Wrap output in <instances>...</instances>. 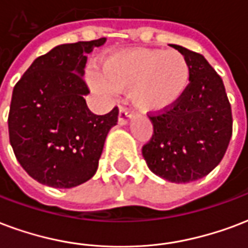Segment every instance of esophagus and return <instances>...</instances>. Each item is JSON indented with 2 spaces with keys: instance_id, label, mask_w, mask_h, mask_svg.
<instances>
[{
  "instance_id": "34e87169",
  "label": "esophagus",
  "mask_w": 248,
  "mask_h": 248,
  "mask_svg": "<svg viewBox=\"0 0 248 248\" xmlns=\"http://www.w3.org/2000/svg\"><path fill=\"white\" fill-rule=\"evenodd\" d=\"M133 118V113L126 108H121L118 114V124H127Z\"/></svg>"
}]
</instances>
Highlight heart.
<instances>
[{"mask_svg": "<svg viewBox=\"0 0 248 248\" xmlns=\"http://www.w3.org/2000/svg\"><path fill=\"white\" fill-rule=\"evenodd\" d=\"M190 68L176 49L139 48L113 55L104 64V78L92 76L94 89L111 94L130 89V98L144 113H160L176 105L188 88Z\"/></svg>", "mask_w": 248, "mask_h": 248, "instance_id": "obj_1", "label": "heart"}]
</instances>
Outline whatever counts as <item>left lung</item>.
Segmentation results:
<instances>
[{
  "mask_svg": "<svg viewBox=\"0 0 248 248\" xmlns=\"http://www.w3.org/2000/svg\"><path fill=\"white\" fill-rule=\"evenodd\" d=\"M172 47L188 60L189 84L176 105L148 114L154 134L142 154L155 175L172 183H189L221 163L232 139V105L221 76L202 55Z\"/></svg>",
  "mask_w": 248,
  "mask_h": 248,
  "instance_id": "1",
  "label": "left lung"
}]
</instances>
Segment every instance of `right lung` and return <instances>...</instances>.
Returning <instances> with one entry per match:
<instances>
[{
    "instance_id": "right-lung-1",
    "label": "right lung",
    "mask_w": 248,
    "mask_h": 248,
    "mask_svg": "<svg viewBox=\"0 0 248 248\" xmlns=\"http://www.w3.org/2000/svg\"><path fill=\"white\" fill-rule=\"evenodd\" d=\"M105 38L60 45L34 60L13 89L9 138L27 173L54 188H73L96 173L118 108L92 113L84 98L87 54Z\"/></svg>"
}]
</instances>
